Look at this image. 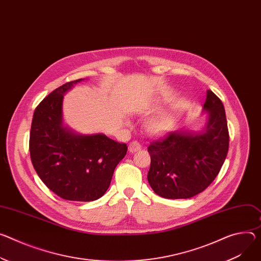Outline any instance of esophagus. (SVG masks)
<instances>
[{
  "mask_svg": "<svg viewBox=\"0 0 261 261\" xmlns=\"http://www.w3.org/2000/svg\"><path fill=\"white\" fill-rule=\"evenodd\" d=\"M140 149H141V146L136 140H133L132 143H130V145H129V152H131V153L139 151Z\"/></svg>",
  "mask_w": 261,
  "mask_h": 261,
  "instance_id": "34e87169",
  "label": "esophagus"
}]
</instances>
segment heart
<instances>
[{
	"mask_svg": "<svg viewBox=\"0 0 261 261\" xmlns=\"http://www.w3.org/2000/svg\"><path fill=\"white\" fill-rule=\"evenodd\" d=\"M172 124V118L169 115L157 116L148 123V129L152 133H162L167 131Z\"/></svg>",
	"mask_w": 261,
	"mask_h": 261,
	"instance_id": "1",
	"label": "heart"
}]
</instances>
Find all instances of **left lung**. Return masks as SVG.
<instances>
[{"mask_svg": "<svg viewBox=\"0 0 261 261\" xmlns=\"http://www.w3.org/2000/svg\"><path fill=\"white\" fill-rule=\"evenodd\" d=\"M206 127L198 133L172 131L151 141L148 181L167 199H188L203 191L219 175L229 149V131L222 101L207 90Z\"/></svg>", "mask_w": 261, "mask_h": 261, "instance_id": "8db88e82", "label": "left lung"}]
</instances>
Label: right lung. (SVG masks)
<instances>
[{
	"instance_id": "obj_1",
	"label": "right lung",
	"mask_w": 261,
	"mask_h": 261,
	"mask_svg": "<svg viewBox=\"0 0 261 261\" xmlns=\"http://www.w3.org/2000/svg\"><path fill=\"white\" fill-rule=\"evenodd\" d=\"M81 80L59 86L37 105L29 150L34 170L54 194L89 202L105 194L128 147L104 134L79 135L62 126L63 93Z\"/></svg>"
}]
</instances>
